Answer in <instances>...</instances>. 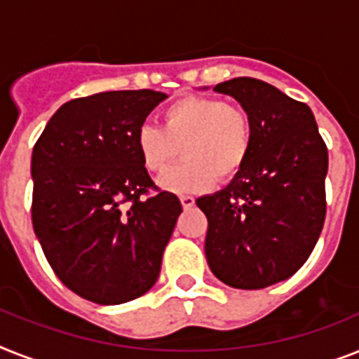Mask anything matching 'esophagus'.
Here are the masks:
<instances>
[{
  "instance_id": "34e87169",
  "label": "esophagus",
  "mask_w": 359,
  "mask_h": 359,
  "mask_svg": "<svg viewBox=\"0 0 359 359\" xmlns=\"http://www.w3.org/2000/svg\"><path fill=\"white\" fill-rule=\"evenodd\" d=\"M180 201H182L183 209H191V207L194 205V198L189 196V194H182V196H180Z\"/></svg>"
}]
</instances>
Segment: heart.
<instances>
[{"instance_id":"obj_1","label":"heart","mask_w":359,"mask_h":359,"mask_svg":"<svg viewBox=\"0 0 359 359\" xmlns=\"http://www.w3.org/2000/svg\"><path fill=\"white\" fill-rule=\"evenodd\" d=\"M163 124H143L135 148L148 172H165L182 148L185 161L161 177L172 192H198L244 167L253 144V123L244 106L215 97H185L168 106Z\"/></svg>"}]
</instances>
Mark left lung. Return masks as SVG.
Returning a JSON list of instances; mask_svg holds the SVG:
<instances>
[{
	"mask_svg": "<svg viewBox=\"0 0 359 359\" xmlns=\"http://www.w3.org/2000/svg\"><path fill=\"white\" fill-rule=\"evenodd\" d=\"M253 123V144L235 180L198 198L209 227L205 255L227 286L260 290L304 264L327 216L328 150L312 109L268 82L240 76L215 86Z\"/></svg>",
	"mask_w": 359,
	"mask_h": 359,
	"instance_id": "1",
	"label": "left lung"
}]
</instances>
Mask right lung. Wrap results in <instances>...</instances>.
Segmentation results:
<instances>
[{
  "label": "right lung",
  "mask_w": 359,
  "mask_h": 359,
  "mask_svg": "<svg viewBox=\"0 0 359 359\" xmlns=\"http://www.w3.org/2000/svg\"><path fill=\"white\" fill-rule=\"evenodd\" d=\"M167 95L104 91L58 108L32 148V227L55 275L97 304L159 277L182 203L148 176L135 133Z\"/></svg>",
  "instance_id": "add662e5"
}]
</instances>
